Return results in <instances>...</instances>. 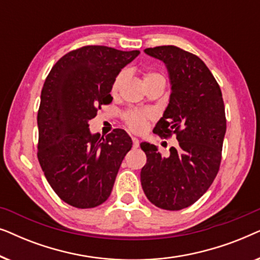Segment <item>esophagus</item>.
<instances>
[{
	"label": "esophagus",
	"instance_id": "1",
	"mask_svg": "<svg viewBox=\"0 0 260 260\" xmlns=\"http://www.w3.org/2000/svg\"><path fill=\"white\" fill-rule=\"evenodd\" d=\"M133 145H134V148L140 147V141H138V138L133 137Z\"/></svg>",
	"mask_w": 260,
	"mask_h": 260
}]
</instances>
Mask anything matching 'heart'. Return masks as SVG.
Wrapping results in <instances>:
<instances>
[{
    "label": "heart",
    "instance_id": "obj_1",
    "mask_svg": "<svg viewBox=\"0 0 260 260\" xmlns=\"http://www.w3.org/2000/svg\"><path fill=\"white\" fill-rule=\"evenodd\" d=\"M124 78V73H120L118 76L116 77L115 81L112 84V93L117 92V90L119 88L120 83L123 81ZM154 79H165V77L162 74H159L157 72H145L143 76V81L147 83V81L154 80ZM124 120H125V124L127 125V127L134 133H142V131L145 130L147 127V122H148V116L145 115L143 112H127L125 117H124Z\"/></svg>",
    "mask_w": 260,
    "mask_h": 260
}]
</instances>
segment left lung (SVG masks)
<instances>
[{"label":"left lung","mask_w":260,"mask_h":260,"mask_svg":"<svg viewBox=\"0 0 260 260\" xmlns=\"http://www.w3.org/2000/svg\"><path fill=\"white\" fill-rule=\"evenodd\" d=\"M166 63L172 93L163 117L154 127L158 136L179 141L168 156L143 142L147 163L141 183L148 200L167 211L189 207L214 181L221 162L226 116L219 84L199 56L176 46L147 48Z\"/></svg>","instance_id":"left-lung-1"}]
</instances>
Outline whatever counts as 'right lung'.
<instances>
[{
    "mask_svg": "<svg viewBox=\"0 0 260 260\" xmlns=\"http://www.w3.org/2000/svg\"><path fill=\"white\" fill-rule=\"evenodd\" d=\"M140 51L84 46L60 58L46 78L38 111V159L56 195L73 207L93 208L108 200L129 135L115 129L92 135L88 120L110 104L112 84Z\"/></svg>",
    "mask_w": 260,
    "mask_h": 260,
    "instance_id": "1",
    "label": "right lung"
}]
</instances>
